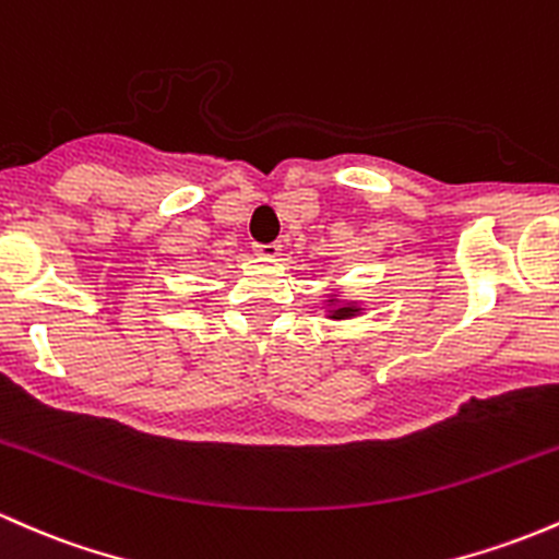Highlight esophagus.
<instances>
[{
  "label": "esophagus",
  "instance_id": "obj_1",
  "mask_svg": "<svg viewBox=\"0 0 559 559\" xmlns=\"http://www.w3.org/2000/svg\"><path fill=\"white\" fill-rule=\"evenodd\" d=\"M280 245L277 242H269V245H255V255H261L263 261H277L280 258Z\"/></svg>",
  "mask_w": 559,
  "mask_h": 559
}]
</instances>
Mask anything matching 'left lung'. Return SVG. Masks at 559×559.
Returning <instances> with one entry per match:
<instances>
[{"instance_id":"obj_1","label":"left lung","mask_w":559,"mask_h":559,"mask_svg":"<svg viewBox=\"0 0 559 559\" xmlns=\"http://www.w3.org/2000/svg\"><path fill=\"white\" fill-rule=\"evenodd\" d=\"M325 306V317L328 320H354V317H362L365 314V304L357 301V298L352 296H344V293L338 290V287H330V290L325 293V301H322Z\"/></svg>"}]
</instances>
